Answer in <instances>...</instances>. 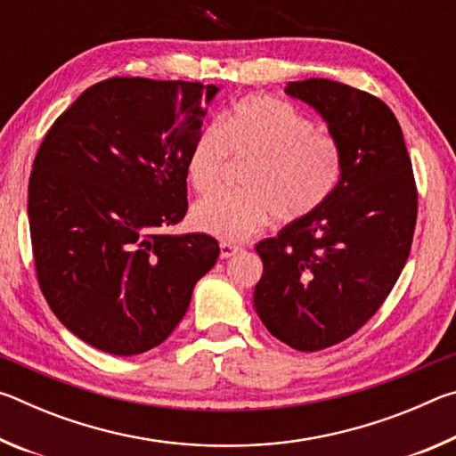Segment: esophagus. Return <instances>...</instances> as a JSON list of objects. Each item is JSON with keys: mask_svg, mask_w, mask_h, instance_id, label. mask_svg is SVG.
Returning <instances> with one entry per match:
<instances>
[{"mask_svg": "<svg viewBox=\"0 0 456 456\" xmlns=\"http://www.w3.org/2000/svg\"><path fill=\"white\" fill-rule=\"evenodd\" d=\"M219 249H221V259H229V257L237 256V253L241 251V247L235 245V243H227V241H223V243L219 245Z\"/></svg>", "mask_w": 456, "mask_h": 456, "instance_id": "esophagus-1", "label": "esophagus"}]
</instances>
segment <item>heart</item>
Here are the masks:
<instances>
[{"label": "heart", "mask_w": 456, "mask_h": 456, "mask_svg": "<svg viewBox=\"0 0 456 456\" xmlns=\"http://www.w3.org/2000/svg\"><path fill=\"white\" fill-rule=\"evenodd\" d=\"M229 157L251 163L241 191L200 199L191 211L203 233L241 241L269 219L293 223L310 217L334 195L344 173L342 146L289 102L267 94L239 100L225 118L199 130L187 159V179L197 192L217 189Z\"/></svg>", "instance_id": "obj_1"}]
</instances>
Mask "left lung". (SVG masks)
<instances>
[{"label":"left lung","instance_id":"1","mask_svg":"<svg viewBox=\"0 0 456 456\" xmlns=\"http://www.w3.org/2000/svg\"><path fill=\"white\" fill-rule=\"evenodd\" d=\"M285 92L326 120L344 173L318 211L256 245L264 275L253 307L283 344L318 352L356 334L395 288L419 192L403 128L380 98L326 78L289 82Z\"/></svg>","mask_w":456,"mask_h":456}]
</instances>
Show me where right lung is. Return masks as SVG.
Listing matches in <instances>:
<instances>
[{
	"instance_id": "right-lung-1",
	"label": "right lung",
	"mask_w": 456,
	"mask_h": 456,
	"mask_svg": "<svg viewBox=\"0 0 456 456\" xmlns=\"http://www.w3.org/2000/svg\"><path fill=\"white\" fill-rule=\"evenodd\" d=\"M217 92L108 78L44 136L28 187L37 283L98 350L134 356L163 344L219 257L211 235L165 231L187 215V159Z\"/></svg>"
}]
</instances>
